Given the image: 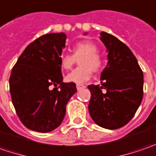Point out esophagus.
Instances as JSON below:
<instances>
[{"mask_svg":"<svg viewBox=\"0 0 156 156\" xmlns=\"http://www.w3.org/2000/svg\"><path fill=\"white\" fill-rule=\"evenodd\" d=\"M85 86L83 85H77V89H78V91L79 90H81V89H83V88H85Z\"/></svg>","mask_w":156,"mask_h":156,"instance_id":"esophagus-1","label":"esophagus"}]
</instances>
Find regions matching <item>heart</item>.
Listing matches in <instances>:
<instances>
[{"label":"heart","mask_w":156,"mask_h":156,"mask_svg":"<svg viewBox=\"0 0 156 156\" xmlns=\"http://www.w3.org/2000/svg\"><path fill=\"white\" fill-rule=\"evenodd\" d=\"M98 47L90 41H82L77 43L72 47L71 54H63L60 57V66L63 70H70L79 59V65L77 69L68 73L65 77L67 82L81 85L91 78L92 71H97L101 67V58L98 54Z\"/></svg>","instance_id":"heart-1"}]
</instances>
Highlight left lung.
Returning <instances> with one entry per match:
<instances>
[{"label": "left lung", "mask_w": 156, "mask_h": 156, "mask_svg": "<svg viewBox=\"0 0 156 156\" xmlns=\"http://www.w3.org/2000/svg\"><path fill=\"white\" fill-rule=\"evenodd\" d=\"M87 33H85L86 35ZM107 52L101 85H88V110L93 121L106 129H118L134 116L143 98V72L130 49L114 36L102 31Z\"/></svg>", "instance_id": "left-lung-1"}]
</instances>
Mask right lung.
<instances>
[{
  "label": "right lung",
  "mask_w": 156,
  "mask_h": 156,
  "mask_svg": "<svg viewBox=\"0 0 156 156\" xmlns=\"http://www.w3.org/2000/svg\"><path fill=\"white\" fill-rule=\"evenodd\" d=\"M65 33L46 34L27 46L13 67L9 91L14 107L27 128L53 131L62 123L75 83L63 82L60 57Z\"/></svg>",
  "instance_id": "1"
}]
</instances>
